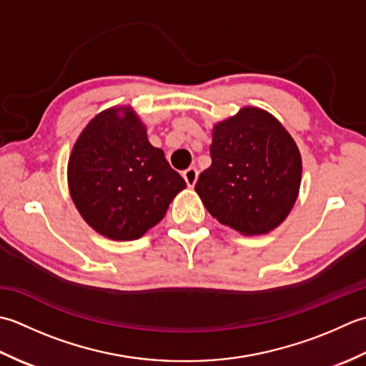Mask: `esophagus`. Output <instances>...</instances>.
<instances>
[{
	"label": "esophagus",
	"instance_id": "esophagus-1",
	"mask_svg": "<svg viewBox=\"0 0 366 366\" xmlns=\"http://www.w3.org/2000/svg\"><path fill=\"white\" fill-rule=\"evenodd\" d=\"M197 177H199V172H197V169L196 167H188L183 172V178H184V182H186V184L188 186H192L196 184V182H197Z\"/></svg>",
	"mask_w": 366,
	"mask_h": 366
}]
</instances>
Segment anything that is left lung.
Returning a JSON list of instances; mask_svg holds the SVG:
<instances>
[{
	"label": "left lung",
	"mask_w": 366,
	"mask_h": 366,
	"mask_svg": "<svg viewBox=\"0 0 366 366\" xmlns=\"http://www.w3.org/2000/svg\"><path fill=\"white\" fill-rule=\"evenodd\" d=\"M210 156L196 191L213 218L243 235L267 234L286 219L300 188L302 158L278 120L242 109L214 126Z\"/></svg>",
	"instance_id": "left-lung-1"
}]
</instances>
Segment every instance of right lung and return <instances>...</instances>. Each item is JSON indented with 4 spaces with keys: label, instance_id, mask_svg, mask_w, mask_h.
<instances>
[{
    "label": "right lung",
    "instance_id": "right-lung-1",
    "mask_svg": "<svg viewBox=\"0 0 366 366\" xmlns=\"http://www.w3.org/2000/svg\"><path fill=\"white\" fill-rule=\"evenodd\" d=\"M74 204L96 232L136 240L164 218L186 188L132 110L102 112L74 145L68 166Z\"/></svg>",
    "mask_w": 366,
    "mask_h": 366
}]
</instances>
